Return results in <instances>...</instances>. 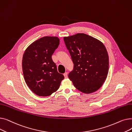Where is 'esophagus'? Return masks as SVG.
<instances>
[{
  "label": "esophagus",
  "mask_w": 132,
  "mask_h": 132,
  "mask_svg": "<svg viewBox=\"0 0 132 132\" xmlns=\"http://www.w3.org/2000/svg\"><path fill=\"white\" fill-rule=\"evenodd\" d=\"M64 76L65 78H68V76H67V73H65L64 74Z\"/></svg>",
  "instance_id": "esophagus-1"
}]
</instances>
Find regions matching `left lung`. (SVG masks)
Here are the masks:
<instances>
[{"label": "left lung", "instance_id": "left-lung-1", "mask_svg": "<svg viewBox=\"0 0 132 132\" xmlns=\"http://www.w3.org/2000/svg\"><path fill=\"white\" fill-rule=\"evenodd\" d=\"M64 40L74 64L68 78L74 87L85 94L98 90L109 72V55L104 45L84 33L64 37Z\"/></svg>", "mask_w": 132, "mask_h": 132}]
</instances>
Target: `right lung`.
<instances>
[{"mask_svg":"<svg viewBox=\"0 0 132 132\" xmlns=\"http://www.w3.org/2000/svg\"><path fill=\"white\" fill-rule=\"evenodd\" d=\"M59 42L58 37L44 36L30 44L23 53L22 67L25 82L39 96H50L64 79L51 58Z\"/></svg>","mask_w":132,"mask_h":132,"instance_id":"1","label":"right lung"}]
</instances>
